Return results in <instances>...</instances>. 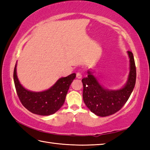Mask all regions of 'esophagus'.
I'll use <instances>...</instances> for the list:
<instances>
[{
  "label": "esophagus",
  "mask_w": 150,
  "mask_h": 150,
  "mask_svg": "<svg viewBox=\"0 0 150 150\" xmlns=\"http://www.w3.org/2000/svg\"><path fill=\"white\" fill-rule=\"evenodd\" d=\"M76 77L78 79H81L82 77V75H81V73L80 72H77V74H76Z\"/></svg>",
  "instance_id": "34e87169"
}]
</instances>
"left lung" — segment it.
Masks as SVG:
<instances>
[{"instance_id": "8db88e82", "label": "left lung", "mask_w": 150, "mask_h": 150, "mask_svg": "<svg viewBox=\"0 0 150 150\" xmlns=\"http://www.w3.org/2000/svg\"><path fill=\"white\" fill-rule=\"evenodd\" d=\"M130 58V72L124 87L118 90L104 88L88 70L87 77L83 78V98L89 110L98 116H107L120 110L128 100L135 86L136 69L133 54L128 51Z\"/></svg>"}]
</instances>
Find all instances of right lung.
<instances>
[{"label":"right lung","instance_id":"add662e5","mask_svg":"<svg viewBox=\"0 0 150 150\" xmlns=\"http://www.w3.org/2000/svg\"><path fill=\"white\" fill-rule=\"evenodd\" d=\"M13 77L17 95L22 105L35 115L48 116L56 112L63 106L76 74L72 73L67 77L59 79L52 87L42 92L28 91L20 84L16 74V63Z\"/></svg>","mask_w":150,"mask_h":150}]
</instances>
